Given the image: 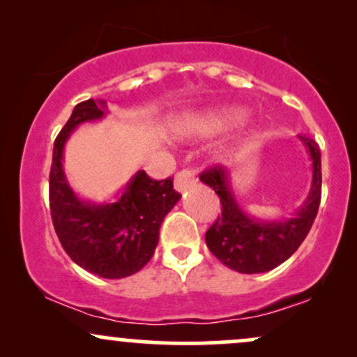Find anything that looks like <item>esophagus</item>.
Segmentation results:
<instances>
[{"label":"esophagus","mask_w":357,"mask_h":357,"mask_svg":"<svg viewBox=\"0 0 357 357\" xmlns=\"http://www.w3.org/2000/svg\"><path fill=\"white\" fill-rule=\"evenodd\" d=\"M196 183V174L192 169H181L174 176V188L178 191H184L186 188L192 186Z\"/></svg>","instance_id":"esophagus-1"}]
</instances>
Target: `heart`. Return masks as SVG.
<instances>
[{
    "label": "heart",
    "mask_w": 357,
    "mask_h": 357,
    "mask_svg": "<svg viewBox=\"0 0 357 357\" xmlns=\"http://www.w3.org/2000/svg\"><path fill=\"white\" fill-rule=\"evenodd\" d=\"M243 117L240 109H210L202 112L186 114L174 124V132L179 137H204L227 129Z\"/></svg>",
    "instance_id": "obj_1"
}]
</instances>
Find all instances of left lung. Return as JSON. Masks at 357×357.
I'll use <instances>...</instances> for the list:
<instances>
[{
	"mask_svg": "<svg viewBox=\"0 0 357 357\" xmlns=\"http://www.w3.org/2000/svg\"><path fill=\"white\" fill-rule=\"evenodd\" d=\"M312 159V188L309 198L290 220L260 221L240 208L228 183V169L211 166L199 174L213 188L221 203L218 215L206 231L208 248L223 265L240 273H261L278 267L305 240L321 204V151L314 139L298 136Z\"/></svg>",
	"mask_w": 357,
	"mask_h": 357,
	"instance_id": "left-lung-1",
	"label": "left lung"
}]
</instances>
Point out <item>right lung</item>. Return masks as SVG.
I'll return each instance as SVG.
<instances>
[{"label": "right lung", "instance_id": "1", "mask_svg": "<svg viewBox=\"0 0 357 357\" xmlns=\"http://www.w3.org/2000/svg\"><path fill=\"white\" fill-rule=\"evenodd\" d=\"M107 102L84 100L53 144L50 211L61 247L79 267L102 278H124L141 270L154 255L159 228L181 195L173 179H151L137 171L116 203L93 204L80 199L65 178L63 147L80 124L105 116Z\"/></svg>", "mask_w": 357, "mask_h": 357}]
</instances>
